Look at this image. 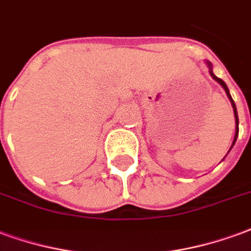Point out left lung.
Masks as SVG:
<instances>
[{"label":"left lung","instance_id":"left-lung-1","mask_svg":"<svg viewBox=\"0 0 251 251\" xmlns=\"http://www.w3.org/2000/svg\"><path fill=\"white\" fill-rule=\"evenodd\" d=\"M207 64H208V67L211 68V64H210V63H207ZM210 75L213 76V78H214V80H215V81H218V83L221 84V85H222L223 89H225V91H226V93H227V96H228V99H230V101H231V104H233L234 115H235V138H234V142H233V146H234V143H235V140H237V136H238V113H237V108H235V104H234L233 99H231V96H230V92H228V88H227V85L225 84V81H223L222 78L217 77V76H215V75H214V73H213V71H211V69H210Z\"/></svg>","mask_w":251,"mask_h":251}]
</instances>
